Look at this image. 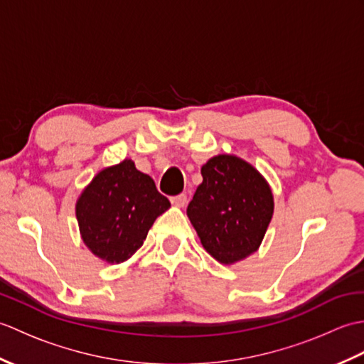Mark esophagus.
I'll use <instances>...</instances> for the list:
<instances>
[{
  "mask_svg": "<svg viewBox=\"0 0 364 364\" xmlns=\"http://www.w3.org/2000/svg\"><path fill=\"white\" fill-rule=\"evenodd\" d=\"M170 202H172L173 206L183 208V206H186V203H188V197L184 194H180V196H175V197L170 198Z\"/></svg>",
  "mask_w": 364,
  "mask_h": 364,
  "instance_id": "obj_1",
  "label": "esophagus"
}]
</instances>
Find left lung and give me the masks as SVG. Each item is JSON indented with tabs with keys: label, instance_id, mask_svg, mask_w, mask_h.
<instances>
[{
	"label": "left lung",
	"instance_id": "8db88e82",
	"mask_svg": "<svg viewBox=\"0 0 364 364\" xmlns=\"http://www.w3.org/2000/svg\"><path fill=\"white\" fill-rule=\"evenodd\" d=\"M188 206V218L203 249L220 264L231 266L259 249L274 215L269 183L250 162L218 154L202 167Z\"/></svg>",
	"mask_w": 364,
	"mask_h": 364
}]
</instances>
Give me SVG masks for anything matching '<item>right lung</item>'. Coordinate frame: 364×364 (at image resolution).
Listing matches in <instances>:
<instances>
[{
	"mask_svg": "<svg viewBox=\"0 0 364 364\" xmlns=\"http://www.w3.org/2000/svg\"><path fill=\"white\" fill-rule=\"evenodd\" d=\"M170 208L153 178L123 159L92 178L76 200L82 242L97 258L120 264L141 249L158 215Z\"/></svg>",
	"mask_w": 364,
	"mask_h": 364,
	"instance_id": "add662e5",
	"label": "right lung"
}]
</instances>
